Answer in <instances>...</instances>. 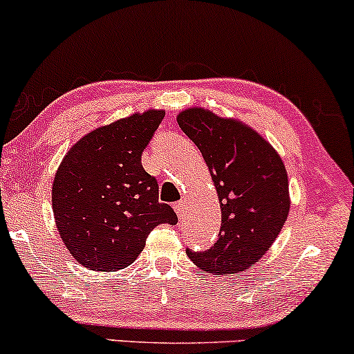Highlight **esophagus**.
Masks as SVG:
<instances>
[{
  "label": "esophagus",
  "instance_id": "34e87169",
  "mask_svg": "<svg viewBox=\"0 0 354 354\" xmlns=\"http://www.w3.org/2000/svg\"><path fill=\"white\" fill-rule=\"evenodd\" d=\"M174 209H176L178 219H183V216H185V209H187V200L177 201V203L174 205Z\"/></svg>",
  "mask_w": 354,
  "mask_h": 354
}]
</instances>
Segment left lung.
<instances>
[{"instance_id": "left-lung-1", "label": "left lung", "mask_w": 354, "mask_h": 354, "mask_svg": "<svg viewBox=\"0 0 354 354\" xmlns=\"http://www.w3.org/2000/svg\"><path fill=\"white\" fill-rule=\"evenodd\" d=\"M200 149L221 206V229L211 249L187 255L208 273L244 272L267 254L289 213L288 174L273 146L234 118L192 107L177 115Z\"/></svg>"}]
</instances>
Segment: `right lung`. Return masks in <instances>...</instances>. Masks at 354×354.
Instances as JSON below:
<instances>
[{
  "label": "right lung",
  "instance_id": "1",
  "mask_svg": "<svg viewBox=\"0 0 354 354\" xmlns=\"http://www.w3.org/2000/svg\"><path fill=\"white\" fill-rule=\"evenodd\" d=\"M164 110H146L99 127L71 146L52 187V208L63 244L82 267L117 272L141 254L158 224H177L159 203V185L141 154Z\"/></svg>",
  "mask_w": 354,
  "mask_h": 354
}]
</instances>
